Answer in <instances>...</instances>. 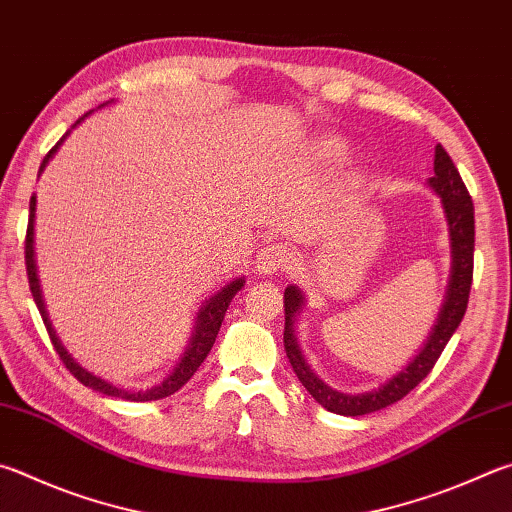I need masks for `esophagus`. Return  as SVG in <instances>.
Returning <instances> with one entry per match:
<instances>
[{
  "mask_svg": "<svg viewBox=\"0 0 512 512\" xmlns=\"http://www.w3.org/2000/svg\"><path fill=\"white\" fill-rule=\"evenodd\" d=\"M291 262V250L284 244H268L257 253V271L262 275H273Z\"/></svg>",
  "mask_w": 512,
  "mask_h": 512,
  "instance_id": "1",
  "label": "esophagus"
}]
</instances>
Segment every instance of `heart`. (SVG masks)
Listing matches in <instances>:
<instances>
[{
    "mask_svg": "<svg viewBox=\"0 0 512 512\" xmlns=\"http://www.w3.org/2000/svg\"><path fill=\"white\" fill-rule=\"evenodd\" d=\"M320 152L324 154V159L336 161L342 154H345V145H342L340 138H324V141L320 143Z\"/></svg>",
    "mask_w": 512,
    "mask_h": 512,
    "instance_id": "heart-1",
    "label": "heart"
}]
</instances>
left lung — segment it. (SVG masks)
Listing matches in <instances>:
<instances>
[{
    "instance_id": "obj_1",
    "label": "left lung",
    "mask_w": 512,
    "mask_h": 512,
    "mask_svg": "<svg viewBox=\"0 0 512 512\" xmlns=\"http://www.w3.org/2000/svg\"><path fill=\"white\" fill-rule=\"evenodd\" d=\"M427 185L441 197L445 221H448L452 253L448 291H445L439 318H436V324L430 331V338L425 340L421 351H418L396 376L385 380L378 389H371V392L362 394H345L329 387L318 374H315L309 362L304 360V353L300 345H297L295 336V320L304 309V295L297 286H286L284 349L288 362H291V367L297 378H300V383L306 387V392H309L324 410H329L333 414L362 416L378 412L387 405L401 401L403 396L410 394L412 389L430 374L436 360L441 356V351L448 345L452 333L457 331L463 315H466L472 286V264H475V206H472V199L466 185L461 181L459 170L454 167L448 152H445L441 145H436L434 150V176L427 179Z\"/></svg>"
}]
</instances>
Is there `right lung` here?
I'll return each instance as SVG.
<instances>
[{
  "mask_svg": "<svg viewBox=\"0 0 512 512\" xmlns=\"http://www.w3.org/2000/svg\"><path fill=\"white\" fill-rule=\"evenodd\" d=\"M109 105V102H105ZM100 105V107H105ZM98 107V109H100ZM91 114V111H89ZM89 114H85L82 118L76 120V125H71V129L67 134H64L58 143H55L53 150L44 156V161L40 165V174L46 170V165L55 156V152L60 150V145L64 143V138H67L73 129H76L82 120H85ZM37 174V176H40ZM33 235H35V194L31 197V208H29V228H26V244H24V253H26V275H29V286H31V293H33V300L37 304V311H40L42 320H44V327L49 331V338L53 342L55 351H58L60 360L64 362V367H67L73 376H76L82 385L96 389L100 394H107V396H114V398H125V401H134V403H145V401H159V398L170 396L174 392H179V389L188 383V380L194 376V371L201 367V362L206 360V356L210 353L212 345H215L217 340V333L221 329V322H224V315L228 311V306L232 302V297H235L241 286H244V277H237V280L228 282L226 286H221L215 295H210L206 302L201 304V309L197 313V322H194V331L190 336L188 347H185L181 360L176 362V367L167 374L161 383H156L154 387H147V389H125V387H118L114 383H109V380L100 378L96 374H91L85 367L80 365V362L73 360L71 353L62 347L60 338L55 336V329L49 320V313H46V306H44V297H42V288H40V277H37V264H35V248H33Z\"/></svg>",
  "mask_w": 512,
  "mask_h": 512,
  "instance_id": "add662e5",
  "label": "right lung"
}]
</instances>
